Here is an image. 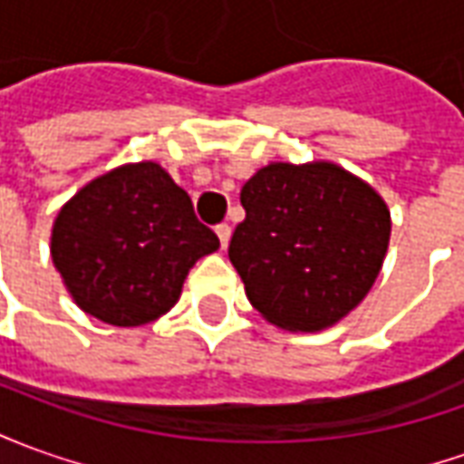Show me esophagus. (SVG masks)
<instances>
[{
  "mask_svg": "<svg viewBox=\"0 0 464 464\" xmlns=\"http://www.w3.org/2000/svg\"><path fill=\"white\" fill-rule=\"evenodd\" d=\"M214 232H217V237H219V245L227 247V245H229V237H232V227L227 225V222H222V225L214 227Z\"/></svg>",
  "mask_w": 464,
  "mask_h": 464,
  "instance_id": "esophagus-1",
  "label": "esophagus"
}]
</instances>
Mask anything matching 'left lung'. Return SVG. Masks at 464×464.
Listing matches in <instances>:
<instances>
[{
	"instance_id": "left-lung-1",
	"label": "left lung",
	"mask_w": 464,
	"mask_h": 464,
	"mask_svg": "<svg viewBox=\"0 0 464 464\" xmlns=\"http://www.w3.org/2000/svg\"><path fill=\"white\" fill-rule=\"evenodd\" d=\"M229 260L250 303L287 331H324L372 290L392 222L384 199L341 166L270 164L242 187Z\"/></svg>"
}]
</instances>
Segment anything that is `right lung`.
I'll return each instance as SVG.
<instances>
[{
	"mask_svg": "<svg viewBox=\"0 0 464 464\" xmlns=\"http://www.w3.org/2000/svg\"><path fill=\"white\" fill-rule=\"evenodd\" d=\"M217 247L189 194L153 161L92 179L53 227V263L72 300L123 328L171 311L191 265Z\"/></svg>",
	"mask_w": 464,
	"mask_h": 464,
	"instance_id": "obj_1",
	"label": "right lung"
}]
</instances>
